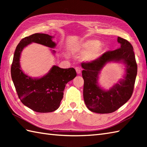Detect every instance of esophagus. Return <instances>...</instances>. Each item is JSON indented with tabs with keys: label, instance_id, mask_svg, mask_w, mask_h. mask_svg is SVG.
<instances>
[{
	"label": "esophagus",
	"instance_id": "esophagus-1",
	"mask_svg": "<svg viewBox=\"0 0 147 147\" xmlns=\"http://www.w3.org/2000/svg\"><path fill=\"white\" fill-rule=\"evenodd\" d=\"M75 69H76V71L77 74H80L81 73V69H80V68L79 67H75Z\"/></svg>",
	"mask_w": 147,
	"mask_h": 147
}]
</instances>
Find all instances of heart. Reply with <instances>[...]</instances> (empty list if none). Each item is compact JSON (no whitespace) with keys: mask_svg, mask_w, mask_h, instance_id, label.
I'll return each instance as SVG.
<instances>
[{"mask_svg":"<svg viewBox=\"0 0 147 147\" xmlns=\"http://www.w3.org/2000/svg\"><path fill=\"white\" fill-rule=\"evenodd\" d=\"M74 50L81 52L86 51L83 56V60L92 61L101 55L103 47L97 40H88L80 43L74 47Z\"/></svg>","mask_w":147,"mask_h":147,"instance_id":"1","label":"heart"}]
</instances>
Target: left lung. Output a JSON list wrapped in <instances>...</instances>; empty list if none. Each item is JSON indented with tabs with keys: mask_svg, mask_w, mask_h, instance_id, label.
Listing matches in <instances>:
<instances>
[{
	"mask_svg": "<svg viewBox=\"0 0 147 147\" xmlns=\"http://www.w3.org/2000/svg\"><path fill=\"white\" fill-rule=\"evenodd\" d=\"M121 47L107 51L94 61L84 62L82 66L84 79L83 97L89 110L99 114L111 113L119 109L132 96L137 74V64L132 45L118 37ZM122 60L127 64L125 78L109 91L102 90L97 85L99 71L110 61Z\"/></svg>",
	"mask_w": 147,
	"mask_h": 147,
	"instance_id": "8db88e82",
	"label": "left lung"
}]
</instances>
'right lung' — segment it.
<instances>
[{"mask_svg": "<svg viewBox=\"0 0 147 147\" xmlns=\"http://www.w3.org/2000/svg\"><path fill=\"white\" fill-rule=\"evenodd\" d=\"M52 37L47 34L35 33L24 37L15 50L11 68L12 82L18 97L23 104L38 112H51L57 109L63 98L65 86L76 76L74 68L53 66L49 73L40 79H32L20 69V57L24 47L32 42L54 48Z\"/></svg>", "mask_w": 147, "mask_h": 147, "instance_id": "obj_1", "label": "right lung"}]
</instances>
